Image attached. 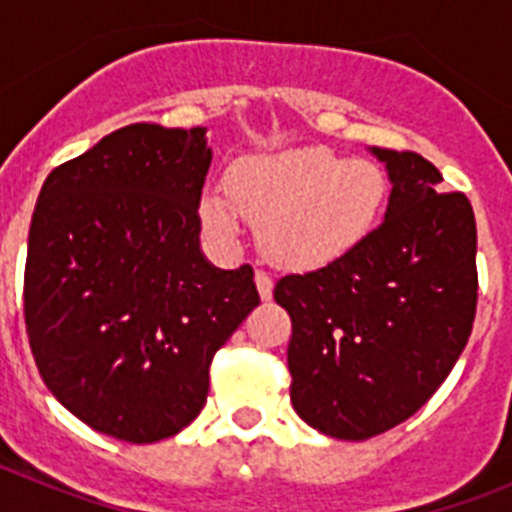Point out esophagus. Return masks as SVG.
I'll list each match as a JSON object with an SVG mask.
<instances>
[{
    "instance_id": "obj_1",
    "label": "esophagus",
    "mask_w": 512,
    "mask_h": 512,
    "mask_svg": "<svg viewBox=\"0 0 512 512\" xmlns=\"http://www.w3.org/2000/svg\"><path fill=\"white\" fill-rule=\"evenodd\" d=\"M256 289H259L261 300L264 302L271 300V292H274V279H271L264 269L256 271Z\"/></svg>"
}]
</instances>
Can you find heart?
Returning a JSON list of instances; mask_svg holds the SVG:
<instances>
[{"instance_id": "b5f03b06", "label": "heart", "mask_w": 512, "mask_h": 512, "mask_svg": "<svg viewBox=\"0 0 512 512\" xmlns=\"http://www.w3.org/2000/svg\"><path fill=\"white\" fill-rule=\"evenodd\" d=\"M384 200L387 176L379 164L302 146L238 161L228 194H205L202 220L215 238L235 241L241 215L248 217L271 259L312 269L354 251L377 225Z\"/></svg>"}]
</instances>
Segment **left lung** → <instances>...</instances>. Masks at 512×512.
Here are the masks:
<instances>
[{"label": "left lung", "instance_id": "left-lung-1", "mask_svg": "<svg viewBox=\"0 0 512 512\" xmlns=\"http://www.w3.org/2000/svg\"><path fill=\"white\" fill-rule=\"evenodd\" d=\"M392 192L379 228L341 259L287 274V364L297 415L364 441L418 413L449 377L477 312V223L461 192L413 151L372 148Z\"/></svg>", "mask_w": 512, "mask_h": 512}]
</instances>
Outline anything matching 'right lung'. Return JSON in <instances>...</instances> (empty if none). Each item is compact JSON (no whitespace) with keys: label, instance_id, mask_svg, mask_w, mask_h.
<instances>
[{"label":"right lung","instance_id":"obj_1","mask_svg":"<svg viewBox=\"0 0 512 512\" xmlns=\"http://www.w3.org/2000/svg\"><path fill=\"white\" fill-rule=\"evenodd\" d=\"M205 128L135 122L53 169L25 264L40 377L99 433L153 443L207 400L212 356L259 305L253 269L200 248Z\"/></svg>","mask_w":512,"mask_h":512}]
</instances>
